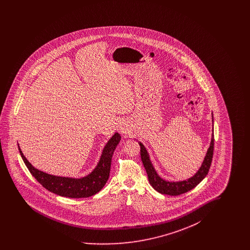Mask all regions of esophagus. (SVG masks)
Segmentation results:
<instances>
[{"mask_svg": "<svg viewBox=\"0 0 250 250\" xmlns=\"http://www.w3.org/2000/svg\"><path fill=\"white\" fill-rule=\"evenodd\" d=\"M117 127H118V130L120 132H122V133H124V132H125V125H123V124H119L118 125H117Z\"/></svg>", "mask_w": 250, "mask_h": 250, "instance_id": "1", "label": "esophagus"}]
</instances>
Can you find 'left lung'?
Listing matches in <instances>:
<instances>
[{"mask_svg": "<svg viewBox=\"0 0 250 250\" xmlns=\"http://www.w3.org/2000/svg\"><path fill=\"white\" fill-rule=\"evenodd\" d=\"M214 134L212 136V141L210 147L208 149V152L206 154V156L204 158V161L202 163L201 168L199 171L192 177V178L182 181V182H167L165 180L160 178L156 171L154 168L153 165L151 164V161L149 159V155L147 154V151L145 150L144 146L141 143L140 147H141V157L143 161V166L146 169L147 175H148V180L151 184V186L155 188V190L158 191L161 194H166L169 196H178L181 194H184L186 192H188L194 188H196L204 177L208 174V171L210 169V167L212 164V159L214 155Z\"/></svg>", "mask_w": 250, "mask_h": 250, "instance_id": "8db88e82", "label": "left lung"}]
</instances>
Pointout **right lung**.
I'll return each instance as SVG.
<instances>
[{
  "instance_id": "1",
  "label": "right lung",
  "mask_w": 250,
  "mask_h": 250,
  "mask_svg": "<svg viewBox=\"0 0 250 250\" xmlns=\"http://www.w3.org/2000/svg\"><path fill=\"white\" fill-rule=\"evenodd\" d=\"M121 136L118 133L112 136L107 142L100 160L94 171L82 179L65 178L49 175L43 171H40L32 166L24 156L21 148L19 147L21 155L24 163L31 174L36 181L47 190L50 191L62 197H67L72 199L88 198L101 190L106 185L110 171L111 157L116 146L119 144Z\"/></svg>"
}]
</instances>
